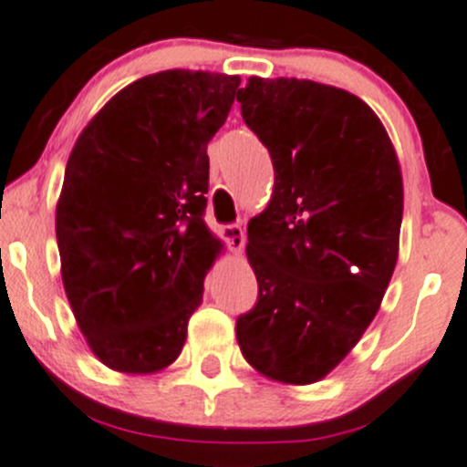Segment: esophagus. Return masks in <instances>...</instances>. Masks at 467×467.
<instances>
[{"label": "esophagus", "instance_id": "34e87169", "mask_svg": "<svg viewBox=\"0 0 467 467\" xmlns=\"http://www.w3.org/2000/svg\"><path fill=\"white\" fill-rule=\"evenodd\" d=\"M221 237L223 242L233 248L234 253H242L244 251V244H246V234H244V228L239 223H228L221 228Z\"/></svg>", "mask_w": 467, "mask_h": 467}]
</instances>
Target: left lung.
Segmentation results:
<instances>
[{
	"mask_svg": "<svg viewBox=\"0 0 467 467\" xmlns=\"http://www.w3.org/2000/svg\"><path fill=\"white\" fill-rule=\"evenodd\" d=\"M242 117L271 153V203L248 223L257 303L237 318L253 368L318 381L378 314L398 262L402 173L384 126L355 94L248 78Z\"/></svg>",
	"mask_w": 467,
	"mask_h": 467,
	"instance_id": "1",
	"label": "left lung"
}]
</instances>
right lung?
Instances as JSON below:
<instances>
[{
  "label": "right lung",
  "mask_w": 467,
  "mask_h": 467,
  "mask_svg": "<svg viewBox=\"0 0 467 467\" xmlns=\"http://www.w3.org/2000/svg\"><path fill=\"white\" fill-rule=\"evenodd\" d=\"M239 77L167 69L117 92L86 126L56 210L63 285L94 355L155 373L181 355L221 242L205 225L207 142Z\"/></svg>",
  "instance_id": "1"
}]
</instances>
